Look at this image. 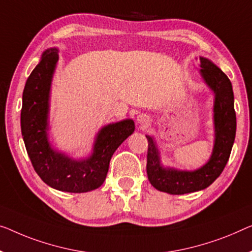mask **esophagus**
Returning <instances> with one entry per match:
<instances>
[{
  "label": "esophagus",
  "instance_id": "obj_1",
  "mask_svg": "<svg viewBox=\"0 0 252 252\" xmlns=\"http://www.w3.org/2000/svg\"><path fill=\"white\" fill-rule=\"evenodd\" d=\"M137 121L139 125L146 126H148V123H149V118L146 114H139L137 116Z\"/></svg>",
  "mask_w": 252,
  "mask_h": 252
}]
</instances>
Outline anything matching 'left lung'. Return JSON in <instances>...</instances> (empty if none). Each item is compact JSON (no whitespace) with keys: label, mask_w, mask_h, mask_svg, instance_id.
I'll use <instances>...</instances> for the list:
<instances>
[{"label":"left lung","mask_w":252,"mask_h":252,"mask_svg":"<svg viewBox=\"0 0 252 252\" xmlns=\"http://www.w3.org/2000/svg\"><path fill=\"white\" fill-rule=\"evenodd\" d=\"M200 76L214 94V146L209 159L193 171L164 166L155 139L148 140L147 175L155 189L170 194H185L204 190L222 173L233 147L236 116L230 79L210 60L199 56Z\"/></svg>","instance_id":"obj_1"}]
</instances>
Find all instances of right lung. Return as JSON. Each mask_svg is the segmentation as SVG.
<instances>
[{
	"instance_id": "right-lung-1",
	"label": "right lung",
	"mask_w": 252,
	"mask_h": 252,
	"mask_svg": "<svg viewBox=\"0 0 252 252\" xmlns=\"http://www.w3.org/2000/svg\"><path fill=\"white\" fill-rule=\"evenodd\" d=\"M59 61V48L42 54L26 82L22 94L21 133L36 173L53 189L81 193L99 188L106 179L110 160L119 146L134 131L131 119L104 126L96 134L89 156L76 159L50 142L52 80Z\"/></svg>"
}]
</instances>
